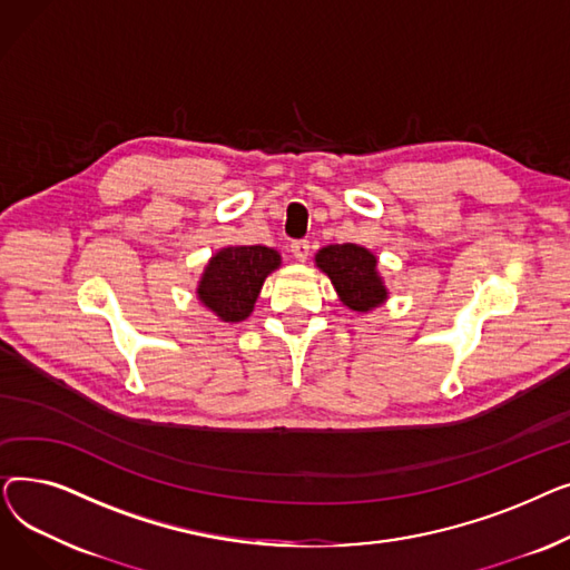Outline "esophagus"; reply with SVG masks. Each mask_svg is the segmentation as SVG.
<instances>
[{
	"label": "esophagus",
	"instance_id": "1",
	"mask_svg": "<svg viewBox=\"0 0 570 570\" xmlns=\"http://www.w3.org/2000/svg\"><path fill=\"white\" fill-rule=\"evenodd\" d=\"M291 254L297 261H307V256H309V239H293V243H291Z\"/></svg>",
	"mask_w": 570,
	"mask_h": 570
}]
</instances>
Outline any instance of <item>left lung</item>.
Listing matches in <instances>:
<instances>
[{
    "instance_id": "obj_1",
    "label": "left lung",
    "mask_w": 570,
    "mask_h": 570,
    "mask_svg": "<svg viewBox=\"0 0 570 570\" xmlns=\"http://www.w3.org/2000/svg\"><path fill=\"white\" fill-rule=\"evenodd\" d=\"M316 265L331 277L348 309L367 312L385 301V286L376 273V256L357 245H331L316 254Z\"/></svg>"
}]
</instances>
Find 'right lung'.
<instances>
[{
	"mask_svg": "<svg viewBox=\"0 0 570 570\" xmlns=\"http://www.w3.org/2000/svg\"><path fill=\"white\" fill-rule=\"evenodd\" d=\"M279 254L269 247H226L207 263L198 284L200 303L222 321H245L265 277L279 267Z\"/></svg>",
	"mask_w": 570,
	"mask_h": 570,
	"instance_id": "add662e5",
	"label": "right lung"
}]
</instances>
